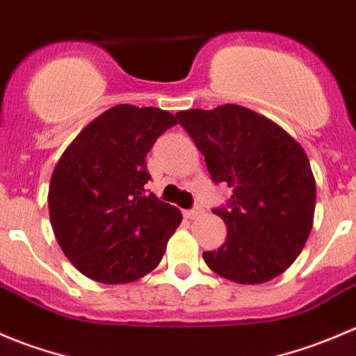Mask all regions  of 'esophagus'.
Segmentation results:
<instances>
[{
	"mask_svg": "<svg viewBox=\"0 0 356 356\" xmlns=\"http://www.w3.org/2000/svg\"><path fill=\"white\" fill-rule=\"evenodd\" d=\"M200 213H202V211H200V207H193V209H185V211H183V216L188 218V220H193V218L199 216Z\"/></svg>",
	"mask_w": 356,
	"mask_h": 356,
	"instance_id": "1",
	"label": "esophagus"
}]
</instances>
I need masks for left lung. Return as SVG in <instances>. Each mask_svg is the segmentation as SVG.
<instances>
[{
    "label": "left lung",
    "mask_w": 356,
    "mask_h": 356,
    "mask_svg": "<svg viewBox=\"0 0 356 356\" xmlns=\"http://www.w3.org/2000/svg\"><path fill=\"white\" fill-rule=\"evenodd\" d=\"M202 152L214 183L232 188L227 206L213 209L227 225L206 265L237 284H263L286 272L312 232L315 178L301 145L268 118L227 104L177 114Z\"/></svg>",
    "instance_id": "obj_1"
}]
</instances>
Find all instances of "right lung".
Here are the masks:
<instances>
[{
    "mask_svg": "<svg viewBox=\"0 0 356 356\" xmlns=\"http://www.w3.org/2000/svg\"><path fill=\"white\" fill-rule=\"evenodd\" d=\"M177 122L156 107L115 105L60 157L48 190L51 227L63 254L91 280L135 282L163 259L181 213L145 192V159Z\"/></svg>",
    "mask_w": 356,
    "mask_h": 356,
    "instance_id": "right-lung-1",
    "label": "right lung"
}]
</instances>
